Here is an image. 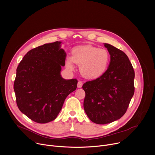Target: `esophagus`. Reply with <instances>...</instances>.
I'll return each instance as SVG.
<instances>
[{"mask_svg": "<svg viewBox=\"0 0 155 155\" xmlns=\"http://www.w3.org/2000/svg\"><path fill=\"white\" fill-rule=\"evenodd\" d=\"M82 85H83V83H82V81H79L78 82V84H77V87H78V88H81V87H82Z\"/></svg>", "mask_w": 155, "mask_h": 155, "instance_id": "obj_1", "label": "esophagus"}]
</instances>
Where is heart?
Wrapping results in <instances>:
<instances>
[{
  "mask_svg": "<svg viewBox=\"0 0 155 155\" xmlns=\"http://www.w3.org/2000/svg\"><path fill=\"white\" fill-rule=\"evenodd\" d=\"M110 62V55L105 49H99L92 45L75 47L72 56H67L66 66L74 70V64L80 65L81 75L87 78L94 79L102 76L107 70Z\"/></svg>",
  "mask_w": 155,
  "mask_h": 155,
  "instance_id": "1",
  "label": "heart"
}]
</instances>
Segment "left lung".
<instances>
[{
  "instance_id": "1",
  "label": "left lung",
  "mask_w": 155,
  "mask_h": 155,
  "mask_svg": "<svg viewBox=\"0 0 155 155\" xmlns=\"http://www.w3.org/2000/svg\"><path fill=\"white\" fill-rule=\"evenodd\" d=\"M110 54L106 72L82 87L85 91L83 107L93 122L106 124L121 118L134 94L135 72L129 58L123 51L104 43Z\"/></svg>"
}]
</instances>
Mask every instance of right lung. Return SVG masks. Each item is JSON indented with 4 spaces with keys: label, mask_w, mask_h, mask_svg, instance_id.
I'll return each instance as SVG.
<instances>
[{
    "label": "right lung",
    "mask_w": 155,
    "mask_h": 155,
    "mask_svg": "<svg viewBox=\"0 0 155 155\" xmlns=\"http://www.w3.org/2000/svg\"><path fill=\"white\" fill-rule=\"evenodd\" d=\"M61 41L45 44L28 52L17 68L13 89L20 110L32 120H54L67 96L77 87V79L62 77L66 52Z\"/></svg>",
    "instance_id": "obj_1"
}]
</instances>
